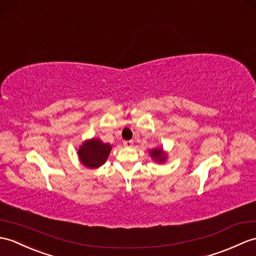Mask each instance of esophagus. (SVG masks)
Returning a JSON list of instances; mask_svg holds the SVG:
<instances>
[{"label": "esophagus", "instance_id": "esophagus-1", "mask_svg": "<svg viewBox=\"0 0 256 256\" xmlns=\"http://www.w3.org/2000/svg\"><path fill=\"white\" fill-rule=\"evenodd\" d=\"M123 145L126 147H132L133 146V142L132 140H124Z\"/></svg>", "mask_w": 256, "mask_h": 256}]
</instances>
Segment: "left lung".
<instances>
[{
    "instance_id": "1",
    "label": "left lung",
    "mask_w": 256,
    "mask_h": 256,
    "mask_svg": "<svg viewBox=\"0 0 256 256\" xmlns=\"http://www.w3.org/2000/svg\"><path fill=\"white\" fill-rule=\"evenodd\" d=\"M150 155L154 160H156L159 164L164 162L166 159H167V154L162 150V148H155V150H152L150 152Z\"/></svg>"
}]
</instances>
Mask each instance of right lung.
<instances>
[{
	"mask_svg": "<svg viewBox=\"0 0 256 256\" xmlns=\"http://www.w3.org/2000/svg\"><path fill=\"white\" fill-rule=\"evenodd\" d=\"M110 152V144H104L98 138H92L82 142L78 150V157L85 167L96 169L106 162Z\"/></svg>",
	"mask_w": 256,
	"mask_h": 256,
	"instance_id": "obj_1",
	"label": "right lung"
}]
</instances>
